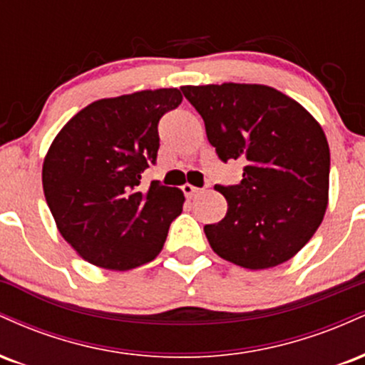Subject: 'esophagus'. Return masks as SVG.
<instances>
[{"instance_id": "34e87169", "label": "esophagus", "mask_w": 365, "mask_h": 365, "mask_svg": "<svg viewBox=\"0 0 365 365\" xmlns=\"http://www.w3.org/2000/svg\"><path fill=\"white\" fill-rule=\"evenodd\" d=\"M182 190H183V194H185L187 199H192V197H195L197 194H199L200 188L190 185V183H185V185H182Z\"/></svg>"}]
</instances>
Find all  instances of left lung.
Wrapping results in <instances>:
<instances>
[{
    "label": "left lung",
    "mask_w": 365,
    "mask_h": 365,
    "mask_svg": "<svg viewBox=\"0 0 365 365\" xmlns=\"http://www.w3.org/2000/svg\"><path fill=\"white\" fill-rule=\"evenodd\" d=\"M221 161L245 163L238 185H216L228 211L204 232L215 252L247 269L287 262L319 228L329 195V145L317 120L261 83L182 87Z\"/></svg>",
    "instance_id": "8db88e82"
}]
</instances>
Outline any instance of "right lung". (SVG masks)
I'll use <instances>...</instances> for the list:
<instances>
[{
	"label": "right lung",
	"mask_w": 365,
	"mask_h": 365,
	"mask_svg": "<svg viewBox=\"0 0 365 365\" xmlns=\"http://www.w3.org/2000/svg\"><path fill=\"white\" fill-rule=\"evenodd\" d=\"M178 89L139 91L91 103L63 127L43 163L46 202L61 237L87 262L128 271L156 259L185 197L150 182L158 123L182 103Z\"/></svg>",
	"instance_id": "add662e5"
}]
</instances>
